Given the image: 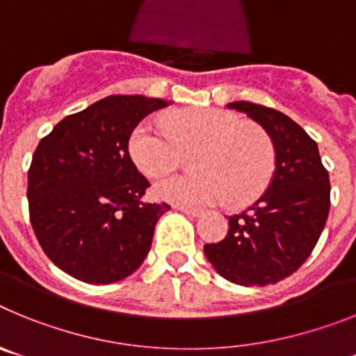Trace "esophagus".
Segmentation results:
<instances>
[{
	"instance_id": "obj_1",
	"label": "esophagus",
	"mask_w": 356,
	"mask_h": 356,
	"mask_svg": "<svg viewBox=\"0 0 356 356\" xmlns=\"http://www.w3.org/2000/svg\"><path fill=\"white\" fill-rule=\"evenodd\" d=\"M176 209L180 210V212L187 213V216H191V217H200L201 213H203V210L193 209V207H184V205H180V207H176Z\"/></svg>"
}]
</instances>
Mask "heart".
Returning <instances> with one entry per match:
<instances>
[{
  "instance_id": "heart-1",
  "label": "heart",
  "mask_w": 356,
  "mask_h": 356,
  "mask_svg": "<svg viewBox=\"0 0 356 356\" xmlns=\"http://www.w3.org/2000/svg\"><path fill=\"white\" fill-rule=\"evenodd\" d=\"M200 147L196 175L171 176L155 185L160 200L187 207L226 203L242 207L264 193L275 175L276 155L266 131L235 112L188 110L149 118L135 128L128 151L135 168L159 178L178 168L181 149Z\"/></svg>"
}]
</instances>
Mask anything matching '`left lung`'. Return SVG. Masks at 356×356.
Returning <instances> with one entry per match:
<instances>
[{"label":"left lung","mask_w":356,"mask_h":356,"mask_svg":"<svg viewBox=\"0 0 356 356\" xmlns=\"http://www.w3.org/2000/svg\"><path fill=\"white\" fill-rule=\"evenodd\" d=\"M266 130L276 165L266 193L228 217V235L205 254L232 284L269 285L298 271L319 241L330 212V176L316 140L289 115L250 102L228 103Z\"/></svg>","instance_id":"obj_1"}]
</instances>
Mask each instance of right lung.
Wrapping results in <instances>:
<instances>
[{"label":"right lung","instance_id":"1","mask_svg":"<svg viewBox=\"0 0 356 356\" xmlns=\"http://www.w3.org/2000/svg\"><path fill=\"white\" fill-rule=\"evenodd\" d=\"M159 97L108 96L67 115L37 146L28 171L30 221L44 253L85 284L134 275L149 253L168 203H146L149 181L128 151Z\"/></svg>","mask_w":356,"mask_h":356}]
</instances>
